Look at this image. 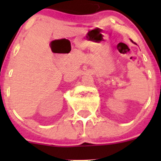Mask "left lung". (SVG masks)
Instances as JSON below:
<instances>
[{"label":"left lung","mask_w":161,"mask_h":161,"mask_svg":"<svg viewBox=\"0 0 161 161\" xmlns=\"http://www.w3.org/2000/svg\"><path fill=\"white\" fill-rule=\"evenodd\" d=\"M131 42H133V41H132V40H131Z\"/></svg>","instance_id":"left-lung-1"}]
</instances>
